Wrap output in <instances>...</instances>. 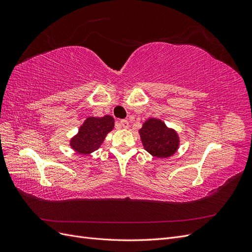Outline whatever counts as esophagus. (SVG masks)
Returning <instances> with one entry per match:
<instances>
[{"mask_svg": "<svg viewBox=\"0 0 252 252\" xmlns=\"http://www.w3.org/2000/svg\"><path fill=\"white\" fill-rule=\"evenodd\" d=\"M120 126L124 129H127L129 127V122L127 120H121L120 121Z\"/></svg>", "mask_w": 252, "mask_h": 252, "instance_id": "34e87169", "label": "esophagus"}]
</instances>
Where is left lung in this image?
Wrapping results in <instances>:
<instances>
[{"mask_svg":"<svg viewBox=\"0 0 252 252\" xmlns=\"http://www.w3.org/2000/svg\"><path fill=\"white\" fill-rule=\"evenodd\" d=\"M139 133L145 150L152 157L169 158L179 149L180 138L177 131L167 127L164 122L158 119H148Z\"/></svg>","mask_w":252,"mask_h":252,"instance_id":"1","label":"left lung"}]
</instances>
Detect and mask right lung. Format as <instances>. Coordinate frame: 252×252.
<instances>
[{"mask_svg":"<svg viewBox=\"0 0 252 252\" xmlns=\"http://www.w3.org/2000/svg\"><path fill=\"white\" fill-rule=\"evenodd\" d=\"M114 127L111 116L103 118H87L80 127L79 132L70 140V147L80 155H89L100 148L106 135Z\"/></svg>","mask_w":252,"mask_h":252,"instance_id":"obj_1","label":"right lung"}]
</instances>
